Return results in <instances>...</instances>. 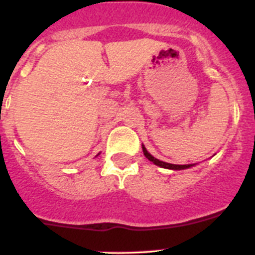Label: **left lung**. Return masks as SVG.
Masks as SVG:
<instances>
[{
    "instance_id": "obj_1",
    "label": "left lung",
    "mask_w": 255,
    "mask_h": 255,
    "mask_svg": "<svg viewBox=\"0 0 255 255\" xmlns=\"http://www.w3.org/2000/svg\"><path fill=\"white\" fill-rule=\"evenodd\" d=\"M141 148H143L144 155H145V157H147L150 162H153V163L157 164V166H159V167H162V168H170V170H185V168H189V167H191V166H194V164H172V163H167V162L159 161V159L154 158V157H153L150 153H148V150L145 149V147H144V145H141Z\"/></svg>"
}]
</instances>
